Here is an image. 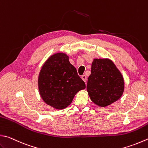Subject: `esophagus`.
Wrapping results in <instances>:
<instances>
[{"label":"esophagus","mask_w":148,"mask_h":148,"mask_svg":"<svg viewBox=\"0 0 148 148\" xmlns=\"http://www.w3.org/2000/svg\"><path fill=\"white\" fill-rule=\"evenodd\" d=\"M81 78H82V79L84 80V81L85 82H86V80H87V77H86V75H82Z\"/></svg>","instance_id":"obj_1"}]
</instances>
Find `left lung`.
<instances>
[{"mask_svg":"<svg viewBox=\"0 0 148 148\" xmlns=\"http://www.w3.org/2000/svg\"><path fill=\"white\" fill-rule=\"evenodd\" d=\"M124 88L123 77L112 61L94 59L87 91L95 104L101 107L112 104L122 96Z\"/></svg>","mask_w":148,"mask_h":148,"instance_id":"obj_1","label":"left lung"}]
</instances>
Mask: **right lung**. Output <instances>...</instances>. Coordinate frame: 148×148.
Masks as SVG:
<instances>
[{
    "label": "right lung",
    "mask_w": 148,
    "mask_h": 148,
    "mask_svg": "<svg viewBox=\"0 0 148 148\" xmlns=\"http://www.w3.org/2000/svg\"><path fill=\"white\" fill-rule=\"evenodd\" d=\"M38 84L44 101L57 110L68 107L77 92L86 88L68 57L62 53L52 55L44 63Z\"/></svg>",
    "instance_id": "obj_1"
}]
</instances>
